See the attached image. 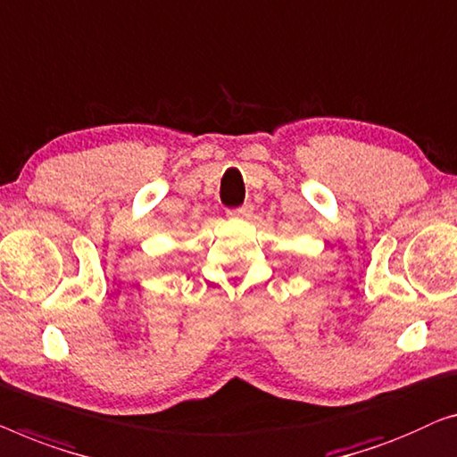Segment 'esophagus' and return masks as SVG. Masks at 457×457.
<instances>
[{"instance_id": "obj_1", "label": "esophagus", "mask_w": 457, "mask_h": 457, "mask_svg": "<svg viewBox=\"0 0 457 457\" xmlns=\"http://www.w3.org/2000/svg\"><path fill=\"white\" fill-rule=\"evenodd\" d=\"M250 215H253V207H250V204H244V207L228 211L229 220H248Z\"/></svg>"}]
</instances>
